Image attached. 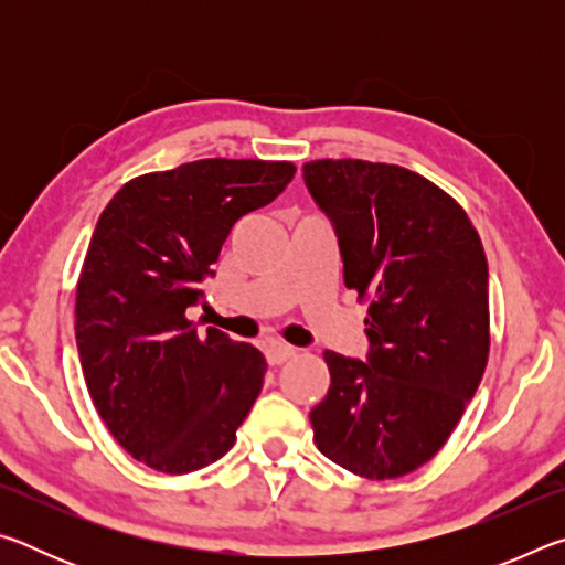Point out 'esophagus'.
Here are the masks:
<instances>
[{"label":"esophagus","instance_id":"1","mask_svg":"<svg viewBox=\"0 0 565 565\" xmlns=\"http://www.w3.org/2000/svg\"><path fill=\"white\" fill-rule=\"evenodd\" d=\"M264 356L269 361V366H281V363L296 356V349L286 347V343H269V347L264 349Z\"/></svg>","mask_w":565,"mask_h":565}]
</instances>
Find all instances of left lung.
Returning <instances> with one entry per match:
<instances>
[{
    "label": "left lung",
    "mask_w": 565,
    "mask_h": 565,
    "mask_svg": "<svg viewBox=\"0 0 565 565\" xmlns=\"http://www.w3.org/2000/svg\"><path fill=\"white\" fill-rule=\"evenodd\" d=\"M303 181L339 236L343 284L369 303L366 361L323 351L313 444L384 481L441 451L489 363V264L471 218L416 171L317 159Z\"/></svg>",
    "instance_id": "obj_1"
}]
</instances>
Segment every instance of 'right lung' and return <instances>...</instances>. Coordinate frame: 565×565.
I'll return each instance as SVG.
<instances>
[{
	"label": "right lung",
	"mask_w": 565,
	"mask_h": 565,
	"mask_svg": "<svg viewBox=\"0 0 565 565\" xmlns=\"http://www.w3.org/2000/svg\"><path fill=\"white\" fill-rule=\"evenodd\" d=\"M291 161L199 159L124 184L104 209L76 284L82 374L104 426L131 458L161 473L199 471L236 441L264 386L252 343L186 309L238 218L271 204Z\"/></svg>",
	"instance_id": "add662e5"
}]
</instances>
